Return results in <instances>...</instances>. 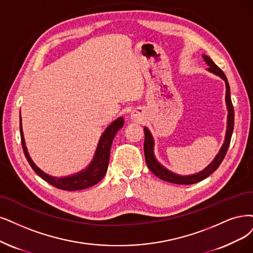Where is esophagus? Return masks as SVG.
I'll return each instance as SVG.
<instances>
[{
    "label": "esophagus",
    "mask_w": 253,
    "mask_h": 253,
    "mask_svg": "<svg viewBox=\"0 0 253 253\" xmlns=\"http://www.w3.org/2000/svg\"><path fill=\"white\" fill-rule=\"evenodd\" d=\"M131 118L134 120V121H137V122H141L142 119H143V111L141 109H135L131 112Z\"/></svg>",
    "instance_id": "1"
}]
</instances>
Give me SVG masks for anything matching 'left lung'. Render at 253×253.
<instances>
[{
	"instance_id": "left-lung-1",
	"label": "left lung",
	"mask_w": 253,
	"mask_h": 253,
	"mask_svg": "<svg viewBox=\"0 0 253 253\" xmlns=\"http://www.w3.org/2000/svg\"><path fill=\"white\" fill-rule=\"evenodd\" d=\"M202 57L204 61L208 63L209 69L208 71L216 74L217 76L221 77L224 81H225V85H226V105H227V110H228V116H227V129H226V135H225V141H224L223 146L221 147L219 153L217 156L214 157V160L205 169L197 174L194 175H189V176H180L177 175L169 170H167L165 167H163L160 163L156 161V158L154 156V141L152 134L149 131L148 128L145 127V143H144V153H145V160L146 164L154 175H156L158 178H161L165 181L171 182V183H176V184H193V183H197L203 179L209 177L211 173L216 171L219 166L221 165L222 161L224 160V157L226 155V152L228 150V147L230 144V139H231V134H232V130H233V124H235V111H233V106H232V102L230 98V87H229V83L227 81V78L225 76V74L223 73V71L218 68V65L214 64V62L207 55H202Z\"/></svg>"
}]
</instances>
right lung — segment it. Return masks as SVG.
I'll use <instances>...</instances> for the list:
<instances>
[{
	"mask_svg": "<svg viewBox=\"0 0 253 253\" xmlns=\"http://www.w3.org/2000/svg\"><path fill=\"white\" fill-rule=\"evenodd\" d=\"M123 125H124V119L119 118L116 121L112 122V123L106 128L104 133H103L100 137L98 148L96 150L95 156H93V160L91 161V163L85 170L80 171L77 174H74L67 177H53L42 172L31 160L29 153H28L27 147L25 145V138H24V133L22 129V119L20 117L22 146H23L24 154L27 158L28 163H29V165L31 166L33 171L40 177H42L44 181L55 186V188L63 190V191H79V190L90 188V186L98 183L103 177L105 176L108 164H109V154H110V148H111L112 141H114L117 132L122 127H123Z\"/></svg>",
	"mask_w": 253,
	"mask_h": 253,
	"instance_id": "obj_1",
	"label": "right lung"
}]
</instances>
